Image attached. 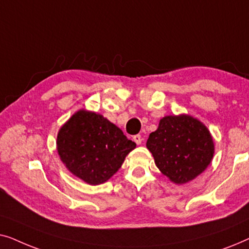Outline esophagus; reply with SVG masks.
Wrapping results in <instances>:
<instances>
[{"label":"esophagus","instance_id":"34e87169","mask_svg":"<svg viewBox=\"0 0 249 249\" xmlns=\"http://www.w3.org/2000/svg\"><path fill=\"white\" fill-rule=\"evenodd\" d=\"M132 139H134V142H135L137 145H141L142 142V137L141 135H135L134 137H132Z\"/></svg>","mask_w":249,"mask_h":249}]
</instances>
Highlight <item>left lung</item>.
Wrapping results in <instances>:
<instances>
[{"mask_svg":"<svg viewBox=\"0 0 249 249\" xmlns=\"http://www.w3.org/2000/svg\"><path fill=\"white\" fill-rule=\"evenodd\" d=\"M146 146L160 171L177 185L192 181L203 173L214 155L210 130L189 114L162 118Z\"/></svg>","mask_w":249,"mask_h":249,"instance_id":"obj_1","label":"left lung"}]
</instances>
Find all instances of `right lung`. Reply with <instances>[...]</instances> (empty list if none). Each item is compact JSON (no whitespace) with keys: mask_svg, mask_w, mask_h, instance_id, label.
<instances>
[{"mask_svg":"<svg viewBox=\"0 0 249 249\" xmlns=\"http://www.w3.org/2000/svg\"><path fill=\"white\" fill-rule=\"evenodd\" d=\"M136 144L107 118L78 110L57 132L56 151L66 168L91 186L107 181Z\"/></svg>","mask_w":249,"mask_h":249,"instance_id":"add662e5","label":"right lung"}]
</instances>
